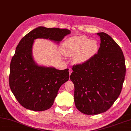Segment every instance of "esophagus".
<instances>
[{"mask_svg":"<svg viewBox=\"0 0 131 131\" xmlns=\"http://www.w3.org/2000/svg\"><path fill=\"white\" fill-rule=\"evenodd\" d=\"M69 74L70 75V74H71V73H72V69H71V68H69Z\"/></svg>","mask_w":131,"mask_h":131,"instance_id":"1","label":"esophagus"}]
</instances>
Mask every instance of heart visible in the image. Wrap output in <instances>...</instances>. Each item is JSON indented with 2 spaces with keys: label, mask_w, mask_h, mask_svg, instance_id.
Listing matches in <instances>:
<instances>
[{
  "label": "heart",
  "mask_w": 131,
  "mask_h": 131,
  "mask_svg": "<svg viewBox=\"0 0 131 131\" xmlns=\"http://www.w3.org/2000/svg\"><path fill=\"white\" fill-rule=\"evenodd\" d=\"M98 44L86 36L71 37L64 41L63 52L66 56H74L75 61L82 63L89 59L96 53Z\"/></svg>",
  "instance_id": "1"
}]
</instances>
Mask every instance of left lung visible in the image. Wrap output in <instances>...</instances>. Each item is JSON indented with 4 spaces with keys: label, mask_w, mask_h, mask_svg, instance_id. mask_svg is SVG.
Segmentation results:
<instances>
[{
    "label": "left lung",
    "mask_w": 131,
    "mask_h": 131,
    "mask_svg": "<svg viewBox=\"0 0 131 131\" xmlns=\"http://www.w3.org/2000/svg\"><path fill=\"white\" fill-rule=\"evenodd\" d=\"M97 54L73 65L70 80L74 85L76 108L86 115H97L111 108L119 96L126 73L122 50L112 37L99 32Z\"/></svg>",
    "instance_id": "obj_1"
}]
</instances>
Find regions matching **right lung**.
<instances>
[{
  "label": "right lung",
  "instance_id": "obj_1",
  "mask_svg": "<svg viewBox=\"0 0 131 131\" xmlns=\"http://www.w3.org/2000/svg\"><path fill=\"white\" fill-rule=\"evenodd\" d=\"M70 31L38 27L19 42L10 63L9 84L16 99L24 108L43 111L51 108L59 88L69 78V69L58 70L38 65L32 56L34 41L49 39L59 43Z\"/></svg>",
  "mask_w": 131,
  "mask_h": 131
}]
</instances>
